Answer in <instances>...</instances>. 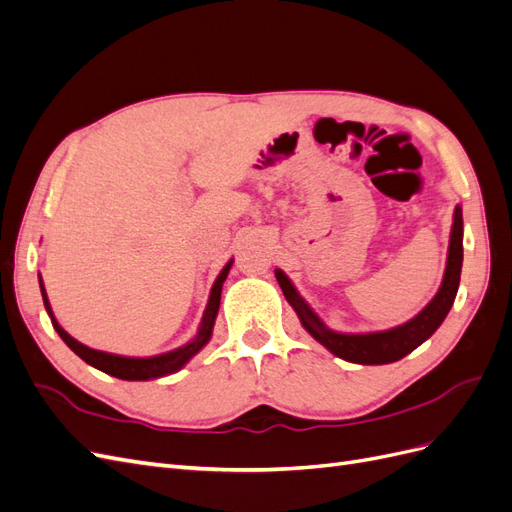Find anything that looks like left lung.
Returning <instances> with one entry per match:
<instances>
[{"mask_svg":"<svg viewBox=\"0 0 512 512\" xmlns=\"http://www.w3.org/2000/svg\"><path fill=\"white\" fill-rule=\"evenodd\" d=\"M461 265H463V215L461 207H455L453 213V228H451V241H448V256H446V269L442 284L421 312L408 322L399 324V327L386 329V331H371V333H339L329 329L322 318L314 312L309 303L301 297L299 290L294 288L290 277L282 271L275 269V277L280 282L286 301L297 312L303 329L312 335L318 344H322L329 352H333L339 359L348 363L359 365H386L404 359L414 348L438 331L444 318L451 312V307L457 297V288L461 280Z\"/></svg>","mask_w":512,"mask_h":512,"instance_id":"left-lung-1","label":"left lung"}]
</instances>
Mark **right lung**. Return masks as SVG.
<instances>
[{
    "instance_id": "add662e5",
    "label": "right lung",
    "mask_w": 512,
    "mask_h": 512,
    "mask_svg": "<svg viewBox=\"0 0 512 512\" xmlns=\"http://www.w3.org/2000/svg\"><path fill=\"white\" fill-rule=\"evenodd\" d=\"M230 267H232V258L226 262L224 269L220 271V275L215 277V282H213L211 292H209V301H207V307H205L203 320H200L198 333L190 339L188 344H183V346L170 350V352H164V354H156V356H121V354H113V352L94 350V348H89L81 342H76V339L72 335H68L64 329H61V324L57 322L53 309H51V303H49V297H46V288L42 284L40 275H38V282H40V292H42L46 314H49V318L53 322V329L57 331V335L61 339H64L66 346L74 354H79L87 365L96 367V369L104 371V374L115 376L119 380H153V378L175 374V371H179L185 363L192 359V356H196L200 350H203L209 344V339L213 335L215 318H218L222 286L226 282Z\"/></svg>"
}]
</instances>
